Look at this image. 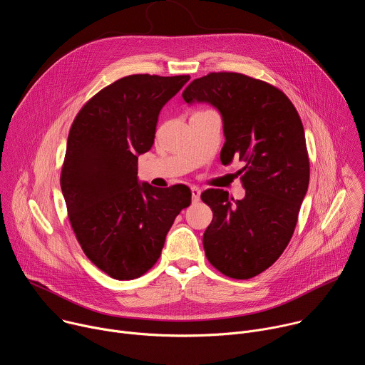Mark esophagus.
Instances as JSON below:
<instances>
[{"instance_id": "obj_1", "label": "esophagus", "mask_w": 365, "mask_h": 365, "mask_svg": "<svg viewBox=\"0 0 365 365\" xmlns=\"http://www.w3.org/2000/svg\"><path fill=\"white\" fill-rule=\"evenodd\" d=\"M190 192H192V200L193 202H199V199H200V189L197 186H192Z\"/></svg>"}]
</instances>
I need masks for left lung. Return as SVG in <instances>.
Masks as SVG:
<instances>
[{
	"instance_id": "obj_1",
	"label": "left lung",
	"mask_w": 365,
	"mask_h": 365,
	"mask_svg": "<svg viewBox=\"0 0 365 365\" xmlns=\"http://www.w3.org/2000/svg\"><path fill=\"white\" fill-rule=\"evenodd\" d=\"M186 103L206 101L223 118L220 162L233 158L245 197L207 189L200 197L213 212L203 235L212 267L233 279L268 269L285 251L309 183V158L301 117L278 87L232 71L209 73L183 91Z\"/></svg>"
}]
</instances>
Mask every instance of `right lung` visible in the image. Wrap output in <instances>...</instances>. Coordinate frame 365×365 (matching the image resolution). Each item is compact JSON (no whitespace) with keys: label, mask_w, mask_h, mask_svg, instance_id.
<instances>
[{"label":"right lung","mask_w":365,"mask_h":365,"mask_svg":"<svg viewBox=\"0 0 365 365\" xmlns=\"http://www.w3.org/2000/svg\"><path fill=\"white\" fill-rule=\"evenodd\" d=\"M190 76L132 74L94 94L70 128L60 185L86 257L118 281L145 275L166 235L190 205L185 185L138 182V155L155 143L162 107Z\"/></svg>","instance_id":"1"}]
</instances>
